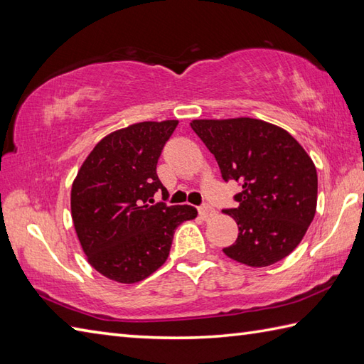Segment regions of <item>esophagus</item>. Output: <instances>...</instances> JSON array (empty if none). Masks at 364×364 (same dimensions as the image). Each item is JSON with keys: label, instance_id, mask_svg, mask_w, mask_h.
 I'll list each match as a JSON object with an SVG mask.
<instances>
[{"label": "esophagus", "instance_id": "esophagus-1", "mask_svg": "<svg viewBox=\"0 0 364 364\" xmlns=\"http://www.w3.org/2000/svg\"><path fill=\"white\" fill-rule=\"evenodd\" d=\"M214 213H215V211L213 210V206L208 205V203H203L202 206L198 208V214L202 215V219H210Z\"/></svg>", "mask_w": 364, "mask_h": 364}]
</instances>
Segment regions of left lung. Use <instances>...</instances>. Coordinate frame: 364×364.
Instances as JSON below:
<instances>
[{
  "instance_id": "left-lung-1",
  "label": "left lung",
  "mask_w": 364,
  "mask_h": 364,
  "mask_svg": "<svg viewBox=\"0 0 364 364\" xmlns=\"http://www.w3.org/2000/svg\"><path fill=\"white\" fill-rule=\"evenodd\" d=\"M223 181H237L236 208L225 210L237 223L228 258L266 267L288 257L304 239L318 203V173L311 158L288 131L241 117L192 120Z\"/></svg>"
}]
</instances>
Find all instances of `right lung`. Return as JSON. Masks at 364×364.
I'll return each mask as SVG.
<instances>
[{"instance_id":"obj_1","label":"right lung","mask_w":364,"mask_h":364,"mask_svg":"<svg viewBox=\"0 0 364 364\" xmlns=\"http://www.w3.org/2000/svg\"><path fill=\"white\" fill-rule=\"evenodd\" d=\"M178 120L141 122L107 134L82 162L72 186V219L89 264L109 280L137 283L164 264L176 227L197 218L168 197L156 164Z\"/></svg>"}]
</instances>
